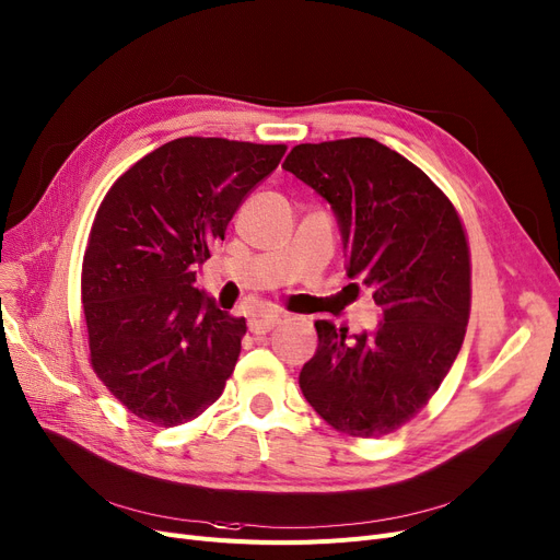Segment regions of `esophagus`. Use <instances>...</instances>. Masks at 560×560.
Segmentation results:
<instances>
[{"mask_svg": "<svg viewBox=\"0 0 560 560\" xmlns=\"http://www.w3.org/2000/svg\"><path fill=\"white\" fill-rule=\"evenodd\" d=\"M279 323H281V315H258V318L249 320V331L267 334V331H272Z\"/></svg>", "mask_w": 560, "mask_h": 560, "instance_id": "1", "label": "esophagus"}]
</instances>
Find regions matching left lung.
I'll return each instance as SVG.
<instances>
[{
	"label": "left lung",
	"instance_id": "8db88e82",
	"mask_svg": "<svg viewBox=\"0 0 560 560\" xmlns=\"http://www.w3.org/2000/svg\"><path fill=\"white\" fill-rule=\"evenodd\" d=\"M327 199L348 247V277L373 288L375 334L348 338L315 320L318 352L302 394L334 430L373 440L436 394L465 340L471 254L446 194L417 164L369 137L300 143L283 162Z\"/></svg>",
	"mask_w": 560,
	"mask_h": 560
}]
</instances>
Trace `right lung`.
<instances>
[{"label": "right lung", "mask_w": 560, "mask_h": 560, "mask_svg": "<svg viewBox=\"0 0 560 560\" xmlns=\"http://www.w3.org/2000/svg\"><path fill=\"white\" fill-rule=\"evenodd\" d=\"M285 149L180 137L135 162L98 206L82 260L89 361L141 421L174 428L224 394L247 323L203 298L197 265Z\"/></svg>", "instance_id": "right-lung-1"}]
</instances>
